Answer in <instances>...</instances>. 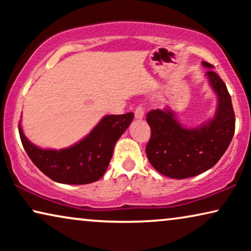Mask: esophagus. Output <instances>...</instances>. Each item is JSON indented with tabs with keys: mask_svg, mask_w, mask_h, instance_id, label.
<instances>
[{
	"mask_svg": "<svg viewBox=\"0 0 251 251\" xmlns=\"http://www.w3.org/2000/svg\"><path fill=\"white\" fill-rule=\"evenodd\" d=\"M144 114H145V111H144V107L143 106H138V107H137L136 109H135V118L137 119V120H142L143 118H144Z\"/></svg>",
	"mask_w": 251,
	"mask_h": 251,
	"instance_id": "obj_1",
	"label": "esophagus"
}]
</instances>
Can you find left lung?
Returning a JSON list of instances; mask_svg holds the SVG:
<instances>
[{
    "label": "left lung",
    "mask_w": 251,
    "mask_h": 251,
    "mask_svg": "<svg viewBox=\"0 0 251 251\" xmlns=\"http://www.w3.org/2000/svg\"><path fill=\"white\" fill-rule=\"evenodd\" d=\"M205 73L218 105L215 116L197 128H186L178 121L170 107L152 109L146 121L151 126V138L146 155L154 169L164 176L183 179L198 176L218 162L231 144L235 131V115L231 96L214 66Z\"/></svg>",
    "instance_id": "obj_1"
}]
</instances>
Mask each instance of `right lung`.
I'll use <instances>...</instances> for the list:
<instances>
[{
  "instance_id": "1",
  "label": "right lung",
  "mask_w": 251,
  "mask_h": 251,
  "mask_svg": "<svg viewBox=\"0 0 251 251\" xmlns=\"http://www.w3.org/2000/svg\"><path fill=\"white\" fill-rule=\"evenodd\" d=\"M133 120V113L106 115L87 137L63 150H43L19 135L27 155L42 173L57 183L90 184L104 176L116 142Z\"/></svg>"
}]
</instances>
